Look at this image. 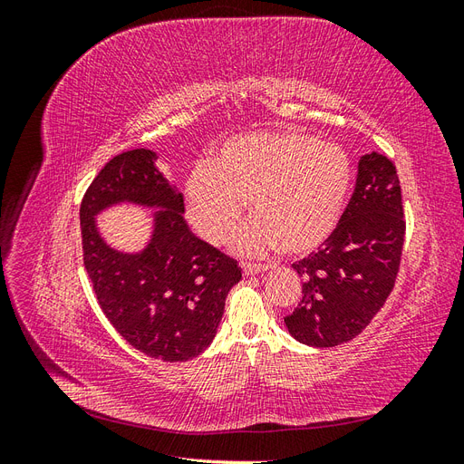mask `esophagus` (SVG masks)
I'll use <instances>...</instances> for the list:
<instances>
[{
	"instance_id": "1",
	"label": "esophagus",
	"mask_w": 464,
	"mask_h": 464,
	"mask_svg": "<svg viewBox=\"0 0 464 464\" xmlns=\"http://www.w3.org/2000/svg\"><path fill=\"white\" fill-rule=\"evenodd\" d=\"M266 269H269V266H266V265H251V263H244V265H242V271H244V275H247V276L265 273Z\"/></svg>"
}]
</instances>
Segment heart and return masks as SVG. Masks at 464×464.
<instances>
[{"instance_id":"1","label":"heart","mask_w":464,"mask_h":464,"mask_svg":"<svg viewBox=\"0 0 464 464\" xmlns=\"http://www.w3.org/2000/svg\"><path fill=\"white\" fill-rule=\"evenodd\" d=\"M353 186V162L333 143L302 131H257L228 139L215 160L186 179L188 215L207 242L222 244L246 213L257 217L236 236L244 256L285 246L310 254L336 230Z\"/></svg>"}]
</instances>
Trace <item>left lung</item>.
I'll return each instance as SVG.
<instances>
[{
    "label": "left lung",
    "instance_id": "left-lung-1",
    "mask_svg": "<svg viewBox=\"0 0 464 464\" xmlns=\"http://www.w3.org/2000/svg\"><path fill=\"white\" fill-rule=\"evenodd\" d=\"M404 228L395 164L363 154L339 227L317 254L292 265L302 276V302L285 317L294 339L331 348L366 329L395 286Z\"/></svg>",
    "mask_w": 464,
    "mask_h": 464
}]
</instances>
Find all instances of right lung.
<instances>
[{"mask_svg": "<svg viewBox=\"0 0 464 464\" xmlns=\"http://www.w3.org/2000/svg\"><path fill=\"white\" fill-rule=\"evenodd\" d=\"M118 204L158 210L141 250L111 248L100 234L95 217ZM184 213V195L149 149L111 159L81 203L82 259L98 304L133 348L164 362L191 360L213 343L228 292L242 280L237 263L199 240Z\"/></svg>", "mask_w": 464, "mask_h": 464, "instance_id": "add662e5", "label": "right lung"}]
</instances>
